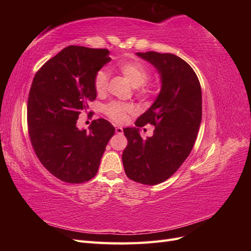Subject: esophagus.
I'll list each match as a JSON object with an SVG mask.
<instances>
[{"label": "esophagus", "instance_id": "obj_1", "mask_svg": "<svg viewBox=\"0 0 251 251\" xmlns=\"http://www.w3.org/2000/svg\"><path fill=\"white\" fill-rule=\"evenodd\" d=\"M115 132H116V134H119V135H121V134L124 133L123 127H120V126H116V127H115Z\"/></svg>", "mask_w": 251, "mask_h": 251}]
</instances>
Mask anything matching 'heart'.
Segmentation results:
<instances>
[{
  "instance_id": "heart-1",
  "label": "heart",
  "mask_w": 251,
  "mask_h": 251,
  "mask_svg": "<svg viewBox=\"0 0 251 251\" xmlns=\"http://www.w3.org/2000/svg\"><path fill=\"white\" fill-rule=\"evenodd\" d=\"M116 70L131 83L140 96H147L153 92L155 83L148 80L150 70L147 65L139 60H121L116 65ZM93 86L98 95L107 93L109 87V74L105 69L98 70L94 76ZM105 115L116 123H123L126 120L127 114L133 112V107L130 104L120 102H110L103 107Z\"/></svg>"
}]
</instances>
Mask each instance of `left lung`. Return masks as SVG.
Wrapping results in <instances>:
<instances>
[{
    "instance_id": "obj_1",
    "label": "left lung",
    "mask_w": 251,
    "mask_h": 251,
    "mask_svg": "<svg viewBox=\"0 0 251 251\" xmlns=\"http://www.w3.org/2000/svg\"><path fill=\"white\" fill-rule=\"evenodd\" d=\"M137 55L156 67L161 91L153 105L136 120L137 127L124 128L127 146L123 163L128 179L146 185L168 180L191 153L202 119V93L198 76L185 60L172 53L149 51ZM155 126L143 140L138 127Z\"/></svg>"
}]
</instances>
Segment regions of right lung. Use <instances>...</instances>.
Here are the masks:
<instances>
[{"mask_svg": "<svg viewBox=\"0 0 251 251\" xmlns=\"http://www.w3.org/2000/svg\"><path fill=\"white\" fill-rule=\"evenodd\" d=\"M111 60L110 51L68 46L34 75L27 103L30 141L36 157L53 176L78 184L92 179L115 132L108 120L95 119L89 132L76 120L96 98L98 70Z\"/></svg>", "mask_w": 251, "mask_h": 251, "instance_id": "add662e5", "label": "right lung"}]
</instances>
